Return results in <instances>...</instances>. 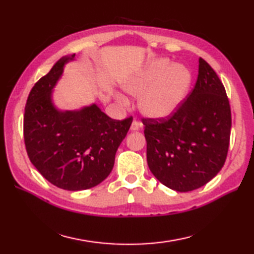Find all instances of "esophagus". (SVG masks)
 Segmentation results:
<instances>
[{
    "label": "esophagus",
    "mask_w": 254,
    "mask_h": 254,
    "mask_svg": "<svg viewBox=\"0 0 254 254\" xmlns=\"http://www.w3.org/2000/svg\"><path fill=\"white\" fill-rule=\"evenodd\" d=\"M141 128H142V124H141V123H138L137 121H133V122H132L131 128H130V130H131L132 132L138 131V130H141Z\"/></svg>",
    "instance_id": "34e87169"
}]
</instances>
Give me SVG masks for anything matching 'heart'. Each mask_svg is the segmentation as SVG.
I'll return each instance as SVG.
<instances>
[{"label":"heart","instance_id":"heart-1","mask_svg":"<svg viewBox=\"0 0 254 254\" xmlns=\"http://www.w3.org/2000/svg\"><path fill=\"white\" fill-rule=\"evenodd\" d=\"M192 82L190 71L182 64H171L167 59H156L121 82L128 95L138 98V110L152 120H164L177 111L186 98ZM126 104L127 97L116 93Z\"/></svg>","mask_w":254,"mask_h":254}]
</instances>
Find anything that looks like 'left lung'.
<instances>
[{"label": "left lung", "mask_w": 254, "mask_h": 254, "mask_svg": "<svg viewBox=\"0 0 254 254\" xmlns=\"http://www.w3.org/2000/svg\"><path fill=\"white\" fill-rule=\"evenodd\" d=\"M194 89L169 120H144L147 164L177 192L193 191L217 176L227 157L231 112L223 83L199 58Z\"/></svg>", "instance_id": "8db88e82"}]
</instances>
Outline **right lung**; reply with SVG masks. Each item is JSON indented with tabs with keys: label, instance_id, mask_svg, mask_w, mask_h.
<instances>
[{
	"label": "right lung",
	"instance_id": "right-lung-1",
	"mask_svg": "<svg viewBox=\"0 0 254 254\" xmlns=\"http://www.w3.org/2000/svg\"><path fill=\"white\" fill-rule=\"evenodd\" d=\"M74 58H61L32 87L25 107L24 138L31 164L42 177L63 190L82 191L110 175L133 119L113 120L96 104L75 110L55 104L53 89Z\"/></svg>",
	"mask_w": 254,
	"mask_h": 254
}]
</instances>
